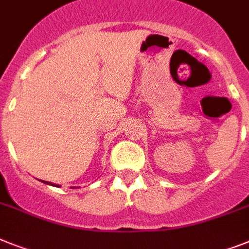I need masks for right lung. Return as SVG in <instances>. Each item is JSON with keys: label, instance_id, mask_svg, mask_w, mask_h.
<instances>
[{"label": "right lung", "instance_id": "right-lung-1", "mask_svg": "<svg viewBox=\"0 0 249 249\" xmlns=\"http://www.w3.org/2000/svg\"><path fill=\"white\" fill-rule=\"evenodd\" d=\"M44 183H47V184H52V183H48V182H44ZM52 186H55V184H52ZM57 187H59V186H57Z\"/></svg>", "mask_w": 249, "mask_h": 249}]
</instances>
